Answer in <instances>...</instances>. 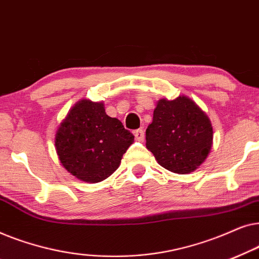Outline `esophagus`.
<instances>
[{
  "label": "esophagus",
  "instance_id": "34e87169",
  "mask_svg": "<svg viewBox=\"0 0 259 259\" xmlns=\"http://www.w3.org/2000/svg\"><path fill=\"white\" fill-rule=\"evenodd\" d=\"M134 136H136V139L138 141H143L144 138H145V133L143 130H137L136 132H134Z\"/></svg>",
  "mask_w": 259,
  "mask_h": 259
}]
</instances>
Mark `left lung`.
I'll use <instances>...</instances> for the list:
<instances>
[{
  "label": "left lung",
  "mask_w": 259,
  "mask_h": 259,
  "mask_svg": "<svg viewBox=\"0 0 259 259\" xmlns=\"http://www.w3.org/2000/svg\"><path fill=\"white\" fill-rule=\"evenodd\" d=\"M212 141L210 119L190 98L157 102L146 130V147L162 167L178 175L193 172L207 158Z\"/></svg>",
  "instance_id": "obj_1"
}]
</instances>
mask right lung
Wrapping results in <instances>:
<instances>
[{
    "instance_id": "1",
    "label": "right lung",
    "mask_w": 259,
    "mask_h": 259,
    "mask_svg": "<svg viewBox=\"0 0 259 259\" xmlns=\"http://www.w3.org/2000/svg\"><path fill=\"white\" fill-rule=\"evenodd\" d=\"M134 136L106 114L102 102L82 99L73 106L55 134V150L63 167L86 183H99L119 167Z\"/></svg>"
}]
</instances>
